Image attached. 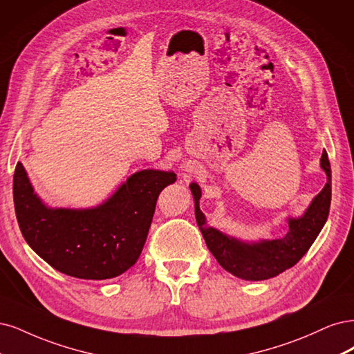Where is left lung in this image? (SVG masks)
Masks as SVG:
<instances>
[{
    "label": "left lung",
    "instance_id": "obj_1",
    "mask_svg": "<svg viewBox=\"0 0 354 354\" xmlns=\"http://www.w3.org/2000/svg\"><path fill=\"white\" fill-rule=\"evenodd\" d=\"M321 167L326 174V184L299 218H287L288 232L278 239L244 241L226 235L207 225L200 210L201 188L191 182L196 219L204 241L219 265L234 277L245 281H263L292 268L307 253L328 219L330 206V165L326 151L322 153Z\"/></svg>",
    "mask_w": 354,
    "mask_h": 354
}]
</instances>
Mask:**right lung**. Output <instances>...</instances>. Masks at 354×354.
Listing matches in <instances>:
<instances>
[{"label": "right lung", "instance_id": "1", "mask_svg": "<svg viewBox=\"0 0 354 354\" xmlns=\"http://www.w3.org/2000/svg\"><path fill=\"white\" fill-rule=\"evenodd\" d=\"M175 180L172 170L144 169L95 207H50L19 162L13 178L16 218L29 247L55 270L79 279H110L138 260L158 194Z\"/></svg>", "mask_w": 354, "mask_h": 354}]
</instances>
